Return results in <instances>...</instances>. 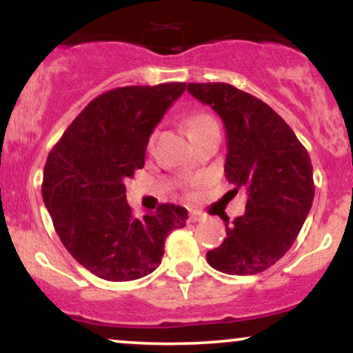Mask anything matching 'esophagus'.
Returning a JSON list of instances; mask_svg holds the SVG:
<instances>
[{"label":"esophagus","mask_w":353,"mask_h":353,"mask_svg":"<svg viewBox=\"0 0 353 353\" xmlns=\"http://www.w3.org/2000/svg\"><path fill=\"white\" fill-rule=\"evenodd\" d=\"M205 216L202 212H199V210H190L189 212V222H201L204 221Z\"/></svg>","instance_id":"esophagus-1"}]
</instances>
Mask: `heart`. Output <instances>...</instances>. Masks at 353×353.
I'll list each match as a JSON object with an SVG mask.
<instances>
[{
	"label": "heart",
	"mask_w": 353,
	"mask_h": 353,
	"mask_svg": "<svg viewBox=\"0 0 353 353\" xmlns=\"http://www.w3.org/2000/svg\"><path fill=\"white\" fill-rule=\"evenodd\" d=\"M210 125H217V123H216V119H214V117H210L209 114H196V116H190L188 119L189 134L201 131V129L210 128Z\"/></svg>",
	"instance_id": "b5f03b06"
}]
</instances>
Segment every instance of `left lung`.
Masks as SVG:
<instances>
[{
    "mask_svg": "<svg viewBox=\"0 0 353 353\" xmlns=\"http://www.w3.org/2000/svg\"><path fill=\"white\" fill-rule=\"evenodd\" d=\"M188 91L221 116L228 136L225 177L245 189L244 216L224 219V239L209 250L210 267L224 274L264 272L290 249L314 201L307 149L269 104L225 83H189Z\"/></svg>",
    "mask_w": 353,
    "mask_h": 353,
    "instance_id": "1",
    "label": "left lung"
}]
</instances>
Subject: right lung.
Listing matches in <instances>:
<instances>
[{
	"label": "right lung",
	"mask_w": 353,
	"mask_h": 353,
	"mask_svg": "<svg viewBox=\"0 0 353 353\" xmlns=\"http://www.w3.org/2000/svg\"><path fill=\"white\" fill-rule=\"evenodd\" d=\"M185 83L124 86L88 104L51 149L43 199L56 232L84 269L104 281H136L159 267L164 241L188 210L161 204L137 219L125 202V177L144 168L154 128Z\"/></svg>",
	"instance_id": "add662e5"
}]
</instances>
